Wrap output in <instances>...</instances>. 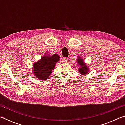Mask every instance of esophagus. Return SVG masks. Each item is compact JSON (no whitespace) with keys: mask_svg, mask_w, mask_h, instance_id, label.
<instances>
[{"mask_svg":"<svg viewBox=\"0 0 125 125\" xmlns=\"http://www.w3.org/2000/svg\"><path fill=\"white\" fill-rule=\"evenodd\" d=\"M62 61L64 63H66V62H67V58H63Z\"/></svg>","mask_w":125,"mask_h":125,"instance_id":"34e87169","label":"esophagus"}]
</instances>
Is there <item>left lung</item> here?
<instances>
[{"label":"left lung","instance_id":"8db88e82","mask_svg":"<svg viewBox=\"0 0 125 125\" xmlns=\"http://www.w3.org/2000/svg\"><path fill=\"white\" fill-rule=\"evenodd\" d=\"M77 57V62L79 67L78 69V71L82 75L87 74L88 71L89 70V67H88V65L84 62V59L82 58V57L78 56Z\"/></svg>","mask_w":125,"mask_h":125}]
</instances>
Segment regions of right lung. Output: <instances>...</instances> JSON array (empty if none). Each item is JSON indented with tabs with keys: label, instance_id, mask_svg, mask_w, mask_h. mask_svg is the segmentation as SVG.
Segmentation results:
<instances>
[{
	"label": "right lung",
	"instance_id": "right-lung-1",
	"mask_svg": "<svg viewBox=\"0 0 125 125\" xmlns=\"http://www.w3.org/2000/svg\"><path fill=\"white\" fill-rule=\"evenodd\" d=\"M58 54L45 55L33 64V74L36 78L40 80H46L54 71L55 65L60 60Z\"/></svg>",
	"mask_w": 125,
	"mask_h": 125
}]
</instances>
